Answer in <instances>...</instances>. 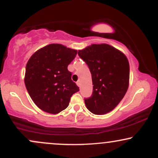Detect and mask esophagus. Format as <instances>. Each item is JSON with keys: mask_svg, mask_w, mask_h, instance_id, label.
Instances as JSON below:
<instances>
[{"mask_svg": "<svg viewBox=\"0 0 158 158\" xmlns=\"http://www.w3.org/2000/svg\"><path fill=\"white\" fill-rule=\"evenodd\" d=\"M77 85L78 86H79V87H80V86H81V83H80V81H78L77 82Z\"/></svg>", "mask_w": 158, "mask_h": 158, "instance_id": "1", "label": "esophagus"}]
</instances>
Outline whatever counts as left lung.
Segmentation results:
<instances>
[{"instance_id": "obj_1", "label": "left lung", "mask_w": 158, "mask_h": 158, "mask_svg": "<svg viewBox=\"0 0 158 158\" xmlns=\"http://www.w3.org/2000/svg\"><path fill=\"white\" fill-rule=\"evenodd\" d=\"M88 64L93 81V94L85 99L91 113L106 114L116 108L129 85V63L124 53L107 44H92L78 51Z\"/></svg>"}]
</instances>
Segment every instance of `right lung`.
Returning a JSON list of instances; mask_svg holds the SVG:
<instances>
[{"instance_id":"1","label":"right lung","mask_w":158,"mask_h":158,"mask_svg":"<svg viewBox=\"0 0 158 158\" xmlns=\"http://www.w3.org/2000/svg\"><path fill=\"white\" fill-rule=\"evenodd\" d=\"M77 54L73 49L51 44L37 50L27 61L25 86L41 110L59 114L69 106L72 95L79 90L68 70Z\"/></svg>"}]
</instances>
